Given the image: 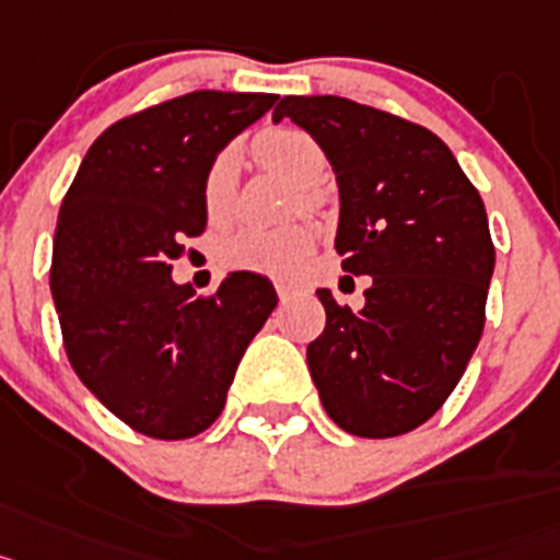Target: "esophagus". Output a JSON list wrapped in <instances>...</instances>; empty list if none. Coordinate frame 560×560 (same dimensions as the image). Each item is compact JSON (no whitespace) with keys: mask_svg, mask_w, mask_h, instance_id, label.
<instances>
[{"mask_svg":"<svg viewBox=\"0 0 560 560\" xmlns=\"http://www.w3.org/2000/svg\"><path fill=\"white\" fill-rule=\"evenodd\" d=\"M276 293H279L281 301H290L299 293V287H295L293 281H276Z\"/></svg>","mask_w":560,"mask_h":560,"instance_id":"34e87169","label":"esophagus"}]
</instances>
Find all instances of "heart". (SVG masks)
Listing matches in <instances>:
<instances>
[{"label": "heart", "instance_id": "heart-1", "mask_svg": "<svg viewBox=\"0 0 560 560\" xmlns=\"http://www.w3.org/2000/svg\"><path fill=\"white\" fill-rule=\"evenodd\" d=\"M253 154L267 172L295 188H313L324 179L327 160L320 145L301 129H267L253 140ZM240 160L231 149L220 152L202 177V206L213 225H225L233 213ZM307 194V191H304ZM313 228L293 222L281 228H242L220 245V261L231 270L265 276H290L313 250Z\"/></svg>", "mask_w": 560, "mask_h": 560}]
</instances>
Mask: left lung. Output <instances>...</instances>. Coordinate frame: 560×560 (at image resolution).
<instances>
[{
	"label": "left lung",
	"mask_w": 560,
	"mask_h": 560,
	"mask_svg": "<svg viewBox=\"0 0 560 560\" xmlns=\"http://www.w3.org/2000/svg\"><path fill=\"white\" fill-rule=\"evenodd\" d=\"M290 118L338 183L335 250L369 276L361 310L318 290L327 327L307 366L335 425L386 440L448 400L485 329L495 250L488 213L451 149L422 126L338 95H287Z\"/></svg>",
	"instance_id": "1"
}]
</instances>
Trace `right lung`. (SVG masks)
Returning a JSON list of instances; mask_svg holds the SVG:
<instances>
[{"label": "right lung", "mask_w": 560, "mask_h": 560, "mask_svg": "<svg viewBox=\"0 0 560 560\" xmlns=\"http://www.w3.org/2000/svg\"><path fill=\"white\" fill-rule=\"evenodd\" d=\"M279 101L199 90L112 124L81 160L56 225L50 287L72 369L112 415L154 440L206 431L253 335L279 304L236 270L197 299L172 279L206 231L202 177Z\"/></svg>", "instance_id": "right-lung-1"}]
</instances>
